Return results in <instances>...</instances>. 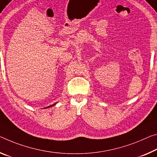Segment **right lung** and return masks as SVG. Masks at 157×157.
Wrapping results in <instances>:
<instances>
[{
  "mask_svg": "<svg viewBox=\"0 0 157 157\" xmlns=\"http://www.w3.org/2000/svg\"><path fill=\"white\" fill-rule=\"evenodd\" d=\"M56 104V103H54V104H53V105H49V106H47V107H46L45 108H51V107H52V106H54V105H55Z\"/></svg>",
  "mask_w": 157,
  "mask_h": 157,
  "instance_id": "right-lung-1",
  "label": "right lung"
}]
</instances>
